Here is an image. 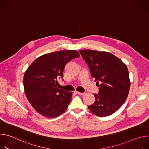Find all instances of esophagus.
<instances>
[{
  "label": "esophagus",
  "mask_w": 149,
  "mask_h": 149,
  "mask_svg": "<svg viewBox=\"0 0 149 149\" xmlns=\"http://www.w3.org/2000/svg\"><path fill=\"white\" fill-rule=\"evenodd\" d=\"M74 93H75L76 94L80 95H84V93H79V92H78V91H75Z\"/></svg>",
  "instance_id": "1"
}]
</instances>
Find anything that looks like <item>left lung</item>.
Returning <instances> with one entry per match:
<instances>
[{
	"label": "left lung",
	"mask_w": 149,
	"mask_h": 149,
	"mask_svg": "<svg viewBox=\"0 0 149 149\" xmlns=\"http://www.w3.org/2000/svg\"><path fill=\"white\" fill-rule=\"evenodd\" d=\"M79 52L99 86L98 94H94L95 102L88 106L89 110L100 117L113 114L120 108L129 93L130 81L126 65L110 52L90 49Z\"/></svg>",
	"instance_id": "left-lung-1"
}]
</instances>
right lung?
<instances>
[{
	"instance_id": "1",
	"label": "right lung",
	"mask_w": 149,
	"mask_h": 149,
	"mask_svg": "<svg viewBox=\"0 0 149 149\" xmlns=\"http://www.w3.org/2000/svg\"><path fill=\"white\" fill-rule=\"evenodd\" d=\"M79 56L75 50L47 54L36 58L25 71L24 77L25 95L40 114L55 118L66 111L72 94L58 88L57 79L63 78L67 63Z\"/></svg>"
}]
</instances>
